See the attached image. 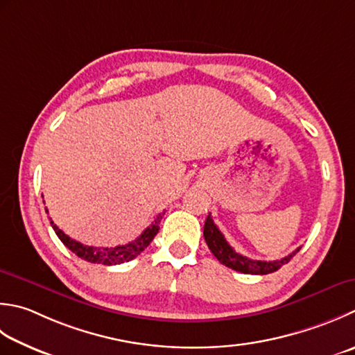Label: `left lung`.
<instances>
[{
    "label": "left lung",
    "instance_id": "obj_1",
    "mask_svg": "<svg viewBox=\"0 0 355 355\" xmlns=\"http://www.w3.org/2000/svg\"><path fill=\"white\" fill-rule=\"evenodd\" d=\"M203 235L207 246L211 249V252L217 257V260L220 263H223L225 266L243 274L265 275V274L275 272V270H279L283 265H286V263L293 259L298 251H300V248H297L293 254H289L282 260H274V261H260V260L248 259V257H243L241 254L234 251V248L226 241L225 235L220 232L217 225L214 223L211 214L207 215V218L205 221Z\"/></svg>",
    "mask_w": 355,
    "mask_h": 355
}]
</instances>
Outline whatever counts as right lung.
<instances>
[{"instance_id":"1","label":"right lung","mask_w":355,"mask_h":355,"mask_svg":"<svg viewBox=\"0 0 355 355\" xmlns=\"http://www.w3.org/2000/svg\"><path fill=\"white\" fill-rule=\"evenodd\" d=\"M47 212V209H46ZM164 212L158 214L155 220L152 221V225L149 227H146L140 237L135 239L134 241L128 243V245H121V246H115V248H96V246H87L83 245V243L76 241L73 239L69 237L64 232L58 229V226L53 223L51 220V225L53 227L55 234L58 235V239L62 241V245L66 248L71 249V251L78 255L80 259L90 261V263H98V265H120V263H126L134 260L137 255H140L146 248L150 245V241L154 240V237L159 229V221H162Z\"/></svg>"}]
</instances>
